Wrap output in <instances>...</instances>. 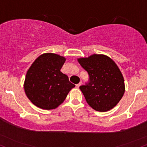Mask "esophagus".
Wrapping results in <instances>:
<instances>
[{
  "label": "esophagus",
  "mask_w": 147,
  "mask_h": 147,
  "mask_svg": "<svg viewBox=\"0 0 147 147\" xmlns=\"http://www.w3.org/2000/svg\"><path fill=\"white\" fill-rule=\"evenodd\" d=\"M82 84V82L80 81V82L78 83V84H77L76 85V88H79L80 86V85Z\"/></svg>",
  "instance_id": "obj_1"
}]
</instances>
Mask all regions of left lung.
<instances>
[{
	"label": "left lung",
	"mask_w": 147,
	"mask_h": 147,
	"mask_svg": "<svg viewBox=\"0 0 147 147\" xmlns=\"http://www.w3.org/2000/svg\"><path fill=\"white\" fill-rule=\"evenodd\" d=\"M78 62L88 74L87 82L80 86L88 104L99 112L113 108L125 93L123 77L116 63L101 54L81 58Z\"/></svg>",
	"instance_id": "8db88e82"
}]
</instances>
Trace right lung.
<instances>
[{"instance_id":"add662e5","label":"right lung","mask_w":147,"mask_h":147,"mask_svg":"<svg viewBox=\"0 0 147 147\" xmlns=\"http://www.w3.org/2000/svg\"><path fill=\"white\" fill-rule=\"evenodd\" d=\"M65 62L64 57L46 53L34 61L27 71L24 90L30 101L45 110L57 108L66 98L75 84L61 71Z\"/></svg>"}]
</instances>
